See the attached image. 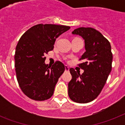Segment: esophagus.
<instances>
[{
	"label": "esophagus",
	"mask_w": 125,
	"mask_h": 125,
	"mask_svg": "<svg viewBox=\"0 0 125 125\" xmlns=\"http://www.w3.org/2000/svg\"><path fill=\"white\" fill-rule=\"evenodd\" d=\"M65 70L66 71H68L69 70V67L67 65H65Z\"/></svg>",
	"instance_id": "esophagus-1"
}]
</instances>
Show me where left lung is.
I'll return each mask as SVG.
<instances>
[{"label": "left lung", "instance_id": "8db88e82", "mask_svg": "<svg viewBox=\"0 0 125 125\" xmlns=\"http://www.w3.org/2000/svg\"><path fill=\"white\" fill-rule=\"evenodd\" d=\"M81 36L85 52L78 65L84 71L82 74L73 68L69 69L72 79L68 83V95L72 101L87 103L96 99L104 86L112 70L113 56L110 42L94 28L80 27L73 31Z\"/></svg>", "mask_w": 125, "mask_h": 125}]
</instances>
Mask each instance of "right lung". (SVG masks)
Instances as JSON below:
<instances>
[{
  "instance_id": "right-lung-1",
  "label": "right lung",
  "mask_w": 125,
  "mask_h": 125,
  "mask_svg": "<svg viewBox=\"0 0 125 125\" xmlns=\"http://www.w3.org/2000/svg\"><path fill=\"white\" fill-rule=\"evenodd\" d=\"M69 28L64 25L37 24L20 38L15 49V72L21 89L30 99L41 101L52 96L65 66L59 61L52 66L46 64L44 55L54 49L56 38Z\"/></svg>"
}]
</instances>
